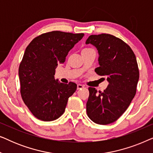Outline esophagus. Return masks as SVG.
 I'll return each instance as SVG.
<instances>
[{"label":"esophagus","instance_id":"34e87169","mask_svg":"<svg viewBox=\"0 0 153 153\" xmlns=\"http://www.w3.org/2000/svg\"><path fill=\"white\" fill-rule=\"evenodd\" d=\"M83 87H84V86H83V85H81V84H77V90H81V89H82Z\"/></svg>","mask_w":153,"mask_h":153}]
</instances>
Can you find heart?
I'll list each match as a JSON object with an SVG mask.
<instances>
[{"label":"heart","mask_w":153,"mask_h":153,"mask_svg":"<svg viewBox=\"0 0 153 153\" xmlns=\"http://www.w3.org/2000/svg\"><path fill=\"white\" fill-rule=\"evenodd\" d=\"M85 49H83V50H85Z\"/></svg>","instance_id":"obj_1"}]
</instances>
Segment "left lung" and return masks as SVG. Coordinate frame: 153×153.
I'll return each instance as SVG.
<instances>
[{
	"mask_svg": "<svg viewBox=\"0 0 153 153\" xmlns=\"http://www.w3.org/2000/svg\"><path fill=\"white\" fill-rule=\"evenodd\" d=\"M85 44L97 48L100 66L95 71L108 82L99 93L88 88L87 115L97 124H110L122 116L136 95L139 79L137 58L128 45L112 35H90Z\"/></svg>",
	"mask_w": 153,
	"mask_h": 153,
	"instance_id": "8db88e82",
	"label": "left lung"
}]
</instances>
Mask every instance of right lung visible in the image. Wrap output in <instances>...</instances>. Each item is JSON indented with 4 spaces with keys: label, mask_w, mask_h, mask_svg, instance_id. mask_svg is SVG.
<instances>
[{
    "label": "right lung",
    "mask_w": 153,
    "mask_h": 153,
    "mask_svg": "<svg viewBox=\"0 0 153 153\" xmlns=\"http://www.w3.org/2000/svg\"><path fill=\"white\" fill-rule=\"evenodd\" d=\"M84 36L83 33L51 31L43 33L26 47L19 68L21 95L33 116L43 121L61 116L76 83L55 79L58 64L64 63L68 52Z\"/></svg>",
    "instance_id": "1"
}]
</instances>
